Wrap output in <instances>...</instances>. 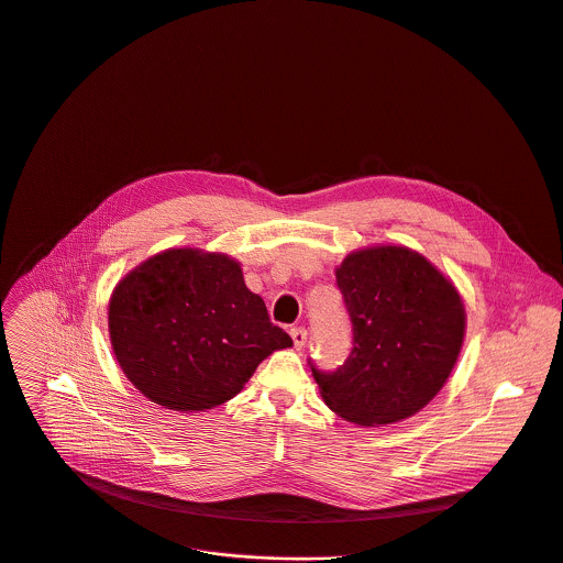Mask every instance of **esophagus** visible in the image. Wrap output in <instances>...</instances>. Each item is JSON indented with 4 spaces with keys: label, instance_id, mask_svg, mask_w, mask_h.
Instances as JSON below:
<instances>
[{
    "label": "esophagus",
    "instance_id": "34e87169",
    "mask_svg": "<svg viewBox=\"0 0 563 563\" xmlns=\"http://www.w3.org/2000/svg\"><path fill=\"white\" fill-rule=\"evenodd\" d=\"M289 333H291L294 346H296V349H302V346H305V342H307V331H305L302 327H294Z\"/></svg>",
    "mask_w": 563,
    "mask_h": 563
}]
</instances>
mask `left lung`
<instances>
[{
    "mask_svg": "<svg viewBox=\"0 0 563 563\" xmlns=\"http://www.w3.org/2000/svg\"><path fill=\"white\" fill-rule=\"evenodd\" d=\"M353 349L333 373L311 364L331 411L360 427L416 416L444 387L462 351L466 311L455 285L422 254L376 245L335 267Z\"/></svg>",
    "mask_w": 563,
    "mask_h": 563,
    "instance_id": "left-lung-1",
    "label": "left lung"
}]
</instances>
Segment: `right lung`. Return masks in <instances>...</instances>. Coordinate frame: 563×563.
<instances>
[{"mask_svg":"<svg viewBox=\"0 0 563 563\" xmlns=\"http://www.w3.org/2000/svg\"><path fill=\"white\" fill-rule=\"evenodd\" d=\"M108 329L125 378L180 413L232 400L267 355L294 344L234 258L192 247L165 250L125 274Z\"/></svg>","mask_w":563,"mask_h":563,"instance_id":"1","label":"right lung"}]
</instances>
